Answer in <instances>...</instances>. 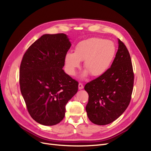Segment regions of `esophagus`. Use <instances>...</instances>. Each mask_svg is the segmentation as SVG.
<instances>
[{
  "instance_id": "34e87169",
  "label": "esophagus",
  "mask_w": 151,
  "mask_h": 151,
  "mask_svg": "<svg viewBox=\"0 0 151 151\" xmlns=\"http://www.w3.org/2000/svg\"><path fill=\"white\" fill-rule=\"evenodd\" d=\"M78 88H79V89H83V88H84V86H83V84L81 83H79V86H78Z\"/></svg>"
}]
</instances>
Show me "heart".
I'll use <instances>...</instances> for the list:
<instances>
[{
	"instance_id": "heart-1",
	"label": "heart",
	"mask_w": 151,
	"mask_h": 151,
	"mask_svg": "<svg viewBox=\"0 0 151 151\" xmlns=\"http://www.w3.org/2000/svg\"><path fill=\"white\" fill-rule=\"evenodd\" d=\"M116 53V47L111 41L91 38L76 45L74 53L68 52L64 58L68 74L75 75L77 68L84 60V67L94 77L103 74L111 64Z\"/></svg>"
}]
</instances>
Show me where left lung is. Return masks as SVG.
<instances>
[{
    "instance_id": "obj_1",
    "label": "left lung",
    "mask_w": 151,
    "mask_h": 151,
    "mask_svg": "<svg viewBox=\"0 0 151 151\" xmlns=\"http://www.w3.org/2000/svg\"><path fill=\"white\" fill-rule=\"evenodd\" d=\"M134 82L130 53L118 39V49L111 67L84 86L89 95L86 110L90 121L104 125L116 120L130 102Z\"/></svg>"
}]
</instances>
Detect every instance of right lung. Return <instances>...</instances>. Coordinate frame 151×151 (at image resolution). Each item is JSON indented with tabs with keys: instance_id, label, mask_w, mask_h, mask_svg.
<instances>
[{
	"instance_id": "obj_1",
	"label": "right lung",
	"mask_w": 151,
	"mask_h": 151,
	"mask_svg": "<svg viewBox=\"0 0 151 151\" xmlns=\"http://www.w3.org/2000/svg\"><path fill=\"white\" fill-rule=\"evenodd\" d=\"M70 46L65 34L44 35L22 57L21 92L30 116L42 125L60 123L65 116L67 102L78 90V82L62 69Z\"/></svg>"
}]
</instances>
